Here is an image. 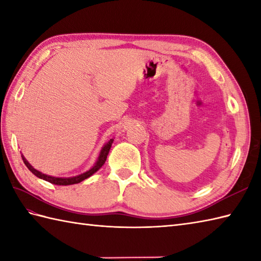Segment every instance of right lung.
<instances>
[{
  "mask_svg": "<svg viewBox=\"0 0 261 261\" xmlns=\"http://www.w3.org/2000/svg\"><path fill=\"white\" fill-rule=\"evenodd\" d=\"M113 142H114V140L112 138V140H109L105 144V145H103V147L101 148L100 153H99V156H98L97 162H96L95 165L92 166L89 171H87V172L83 173V174H80V175L72 176V177H56V176H50V175H47V174H43V173H41L40 171L34 169V167L30 163H29V162L25 160V158L23 155H22V160H23V162H24V164L27 165L28 169L30 170L34 175L38 176L39 178L44 179V181H48V182H50L52 184H57V185L77 184V183H80L82 181H84V179L88 178L89 176H91L92 174H94V173H96L98 170H99L103 164H105L106 159H107V155L109 153V149H111V147H112Z\"/></svg>",
  "mask_w": 261,
  "mask_h": 261,
  "instance_id": "1",
  "label": "right lung"
}]
</instances>
